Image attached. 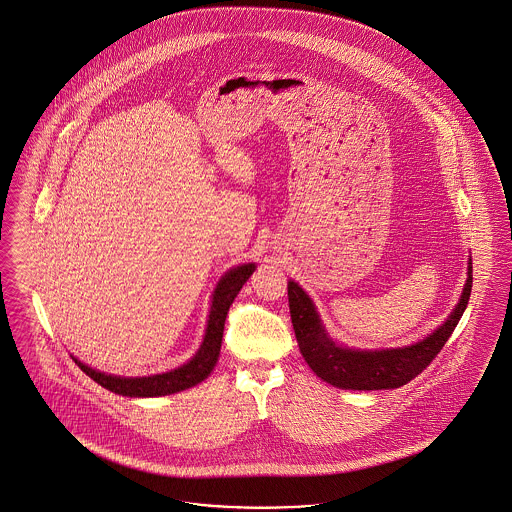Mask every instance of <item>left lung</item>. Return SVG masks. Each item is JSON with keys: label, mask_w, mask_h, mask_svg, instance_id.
Wrapping results in <instances>:
<instances>
[{"label": "left lung", "mask_w": 512, "mask_h": 512, "mask_svg": "<svg viewBox=\"0 0 512 512\" xmlns=\"http://www.w3.org/2000/svg\"><path fill=\"white\" fill-rule=\"evenodd\" d=\"M472 292V261L463 295L451 317L434 334L401 349L359 351L340 347L324 332L313 301L295 282H288V301L295 338L307 365L318 378L341 390H395L409 384L438 357L445 341L463 317Z\"/></svg>", "instance_id": "left-lung-1"}]
</instances>
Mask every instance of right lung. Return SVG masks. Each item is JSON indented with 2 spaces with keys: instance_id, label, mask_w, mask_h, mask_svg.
<instances>
[{
  "instance_id": "add662e5",
  "label": "right lung",
  "mask_w": 512,
  "mask_h": 512,
  "mask_svg": "<svg viewBox=\"0 0 512 512\" xmlns=\"http://www.w3.org/2000/svg\"><path fill=\"white\" fill-rule=\"evenodd\" d=\"M253 270H255V265L249 263V265L232 268L230 272H226L222 276L215 295H213V305H211V313H209L205 340L190 363L171 370V372H165V374L144 376V378H121V376L103 374V372H98V370L80 363L73 357L74 363L105 390L115 391V393L126 395V397H157V395H169V393L192 388L195 384L203 382L217 365L222 332H224V320L228 315V309H230L232 301L236 299V295L242 290V286L247 282V278L253 274Z\"/></svg>"
}]
</instances>
